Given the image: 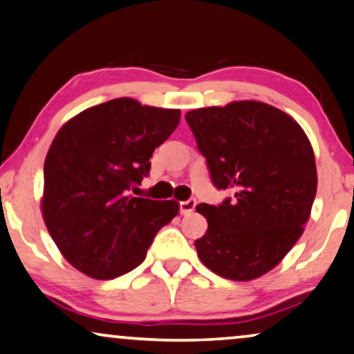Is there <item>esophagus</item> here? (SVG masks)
<instances>
[{
	"mask_svg": "<svg viewBox=\"0 0 354 354\" xmlns=\"http://www.w3.org/2000/svg\"><path fill=\"white\" fill-rule=\"evenodd\" d=\"M196 204H197V202L194 199L183 201V202H180V212L183 215H191L196 209Z\"/></svg>",
	"mask_w": 354,
	"mask_h": 354,
	"instance_id": "obj_1",
	"label": "esophagus"
}]
</instances>
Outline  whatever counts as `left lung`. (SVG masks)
<instances>
[{"mask_svg":"<svg viewBox=\"0 0 354 354\" xmlns=\"http://www.w3.org/2000/svg\"><path fill=\"white\" fill-rule=\"evenodd\" d=\"M197 149L218 189L233 199L199 204L207 232L197 256L216 275L248 281L281 262L304 232L315 191L314 150L303 128L256 100L186 113Z\"/></svg>","mask_w":354,"mask_h":354,"instance_id":"left-lung-1","label":"left lung"}]
</instances>
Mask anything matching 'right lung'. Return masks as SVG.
<instances>
[{
  "label": "right lung",
  "mask_w": 354,
  "mask_h": 354,
  "mask_svg": "<svg viewBox=\"0 0 354 354\" xmlns=\"http://www.w3.org/2000/svg\"><path fill=\"white\" fill-rule=\"evenodd\" d=\"M181 111L115 98L71 118L45 158L41 214L59 252L97 280L144 262L176 201L129 194L150 171L153 150L180 124Z\"/></svg>",
  "instance_id": "1"
}]
</instances>
